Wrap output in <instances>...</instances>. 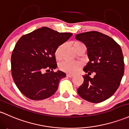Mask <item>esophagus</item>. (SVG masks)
I'll return each instance as SVG.
<instances>
[{"label":"esophagus","mask_w":129,"mask_h":129,"mask_svg":"<svg viewBox=\"0 0 129 129\" xmlns=\"http://www.w3.org/2000/svg\"><path fill=\"white\" fill-rule=\"evenodd\" d=\"M73 76H74V75L71 74V73H67V76H68V77H69V78L73 77Z\"/></svg>","instance_id":"1"}]
</instances>
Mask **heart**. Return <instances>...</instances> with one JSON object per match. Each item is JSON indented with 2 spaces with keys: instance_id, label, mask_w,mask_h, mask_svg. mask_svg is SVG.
Masks as SVG:
<instances>
[{
  "instance_id": "heart-1",
  "label": "heart",
  "mask_w": 129,
  "mask_h": 129,
  "mask_svg": "<svg viewBox=\"0 0 129 129\" xmlns=\"http://www.w3.org/2000/svg\"><path fill=\"white\" fill-rule=\"evenodd\" d=\"M81 45H83V43L81 42H76L74 44V48H75L77 46H80ZM63 45H61L59 46L56 49L55 51V56H56V59H59L61 57V51L63 48ZM81 66V63L78 62H75V61H66L63 62L61 65H60V68L62 70H64V71L69 72V73H75L76 72L78 71Z\"/></svg>"
}]
</instances>
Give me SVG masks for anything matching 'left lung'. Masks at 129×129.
<instances>
[{"instance_id":"obj_1","label":"left lung","mask_w":129,"mask_h":129,"mask_svg":"<svg viewBox=\"0 0 129 129\" xmlns=\"http://www.w3.org/2000/svg\"><path fill=\"white\" fill-rule=\"evenodd\" d=\"M87 48L89 62L83 69L84 82L78 89L82 99L100 103L111 97L120 85L124 73V62L121 46L112 38L97 31L75 35ZM95 73L94 78L89 76Z\"/></svg>"}]
</instances>
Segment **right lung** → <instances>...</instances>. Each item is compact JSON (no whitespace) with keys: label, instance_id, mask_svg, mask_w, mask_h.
I'll return each mask as SVG.
<instances>
[{"label":"right lung","instance_id":"1","mask_svg":"<svg viewBox=\"0 0 129 129\" xmlns=\"http://www.w3.org/2000/svg\"><path fill=\"white\" fill-rule=\"evenodd\" d=\"M72 33H60L43 27L22 35L13 51L12 75L19 90L34 100L47 99L56 92L66 76L57 68L55 51L70 39Z\"/></svg>","mask_w":129,"mask_h":129}]
</instances>
